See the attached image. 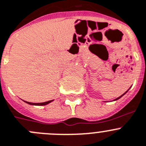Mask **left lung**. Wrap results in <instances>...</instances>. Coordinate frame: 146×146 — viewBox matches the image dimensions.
Segmentation results:
<instances>
[{
    "label": "left lung",
    "instance_id": "8db88e82",
    "mask_svg": "<svg viewBox=\"0 0 146 146\" xmlns=\"http://www.w3.org/2000/svg\"><path fill=\"white\" fill-rule=\"evenodd\" d=\"M127 91H126V92H125V93H124V94H122V95H121V96H119V98H116V99H115V100H114V101H116V100H118V99H119L120 98H121V97H122V96H124V95H125V93H127Z\"/></svg>",
    "mask_w": 146,
    "mask_h": 146
}]
</instances>
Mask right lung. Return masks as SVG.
Returning <instances> with one entry per match:
<instances>
[{
  "mask_svg": "<svg viewBox=\"0 0 146 146\" xmlns=\"http://www.w3.org/2000/svg\"><path fill=\"white\" fill-rule=\"evenodd\" d=\"M53 100L52 101H46V102H44V103H30V102H27V101H25V103L28 104H30V105H35V106H45L47 105V104H48L49 103H50L51 101H53Z\"/></svg>",
  "mask_w": 146,
  "mask_h": 146,
  "instance_id": "add662e5",
  "label": "right lung"
}]
</instances>
